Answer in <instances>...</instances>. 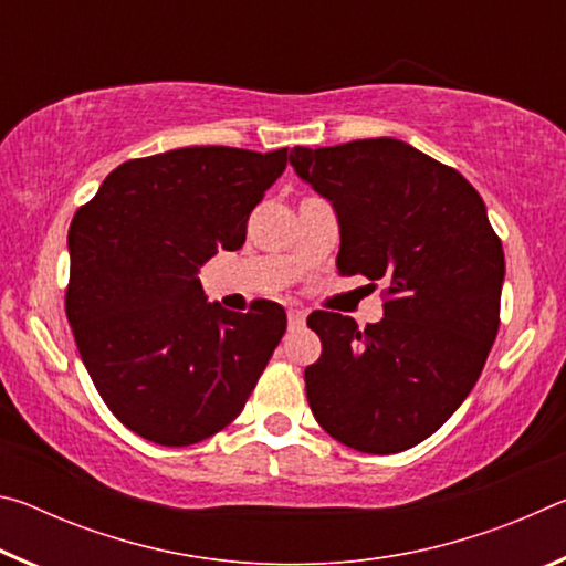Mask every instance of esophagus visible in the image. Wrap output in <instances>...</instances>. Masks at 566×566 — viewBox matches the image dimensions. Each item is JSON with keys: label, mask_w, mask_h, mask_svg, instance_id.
Segmentation results:
<instances>
[{"label": "esophagus", "mask_w": 566, "mask_h": 566, "mask_svg": "<svg viewBox=\"0 0 566 566\" xmlns=\"http://www.w3.org/2000/svg\"><path fill=\"white\" fill-rule=\"evenodd\" d=\"M286 319H290V327H302L304 319H306V312L304 310H290V312H286Z\"/></svg>", "instance_id": "esophagus-1"}]
</instances>
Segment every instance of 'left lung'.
I'll return each instance as SVG.
<instances>
[{
    "label": "left lung",
    "instance_id": "1",
    "mask_svg": "<svg viewBox=\"0 0 566 566\" xmlns=\"http://www.w3.org/2000/svg\"><path fill=\"white\" fill-rule=\"evenodd\" d=\"M290 165L337 214L339 274L389 294L385 319L364 329L334 312L310 317L322 339L304 369L312 415L357 452H405L482 375L500 329L502 242L479 191L407 142L294 147Z\"/></svg>",
    "mask_w": 566,
    "mask_h": 566
}]
</instances>
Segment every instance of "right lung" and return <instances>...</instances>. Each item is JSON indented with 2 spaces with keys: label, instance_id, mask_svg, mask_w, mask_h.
I'll list each match as a JSON object with an SVG mask.
<instances>
[{
  "label": "right lung",
  "instance_id": "obj_1",
  "mask_svg": "<svg viewBox=\"0 0 566 566\" xmlns=\"http://www.w3.org/2000/svg\"><path fill=\"white\" fill-rule=\"evenodd\" d=\"M286 167V149L181 147L109 171L70 237L66 319L124 427L187 447L239 417L286 329L276 302H207L199 270L234 252Z\"/></svg>",
  "mask_w": 566,
  "mask_h": 566
}]
</instances>
